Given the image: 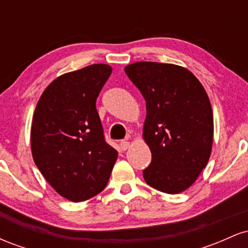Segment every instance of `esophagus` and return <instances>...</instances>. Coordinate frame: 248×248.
<instances>
[{
  "instance_id": "esophagus-1",
  "label": "esophagus",
  "mask_w": 248,
  "mask_h": 248,
  "mask_svg": "<svg viewBox=\"0 0 248 248\" xmlns=\"http://www.w3.org/2000/svg\"><path fill=\"white\" fill-rule=\"evenodd\" d=\"M130 147V143L128 141H122L120 143V148L122 152H126V150L128 149V148Z\"/></svg>"
}]
</instances>
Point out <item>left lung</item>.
I'll list each match as a JSON object with an SVG mask.
<instances>
[{
  "instance_id": "obj_1",
  "label": "left lung",
  "mask_w": 248,
  "mask_h": 248,
  "mask_svg": "<svg viewBox=\"0 0 248 248\" xmlns=\"http://www.w3.org/2000/svg\"><path fill=\"white\" fill-rule=\"evenodd\" d=\"M124 72L146 100L142 135L152 163L143 170L144 181L162 192L186 191L211 155L213 113L206 91L179 65L138 62Z\"/></svg>"
}]
</instances>
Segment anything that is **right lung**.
<instances>
[{"mask_svg":"<svg viewBox=\"0 0 248 248\" xmlns=\"http://www.w3.org/2000/svg\"><path fill=\"white\" fill-rule=\"evenodd\" d=\"M112 73L93 64L59 76L39 98L31 124L37 168L62 197L84 202L107 186L118 152L106 143L95 102Z\"/></svg>","mask_w":248,"mask_h":248,"instance_id":"1","label":"right lung"}]
</instances>
